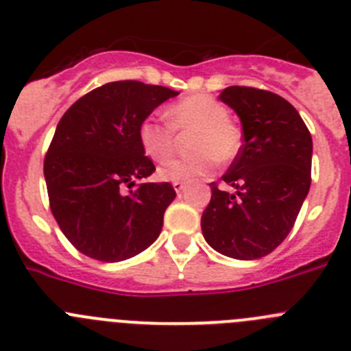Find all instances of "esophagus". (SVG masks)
Listing matches in <instances>:
<instances>
[{"mask_svg":"<svg viewBox=\"0 0 351 351\" xmlns=\"http://www.w3.org/2000/svg\"><path fill=\"white\" fill-rule=\"evenodd\" d=\"M173 189L176 191V194H182V192L185 191V185H183V183H180V182H175V183H173Z\"/></svg>","mask_w":351,"mask_h":351,"instance_id":"obj_1","label":"esophagus"}]
</instances>
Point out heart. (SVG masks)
Wrapping results in <instances>:
<instances>
[{"instance_id":"obj_1","label":"heart","mask_w":351,"mask_h":351,"mask_svg":"<svg viewBox=\"0 0 351 351\" xmlns=\"http://www.w3.org/2000/svg\"><path fill=\"white\" fill-rule=\"evenodd\" d=\"M169 127L156 119L142 121L138 126V142L143 154L154 162L169 159L176 145V133H191L189 150L194 152L186 159L169 160L157 169L162 182L189 183L211 175L216 159L228 162L239 154L242 145L241 131L228 121V109L209 95H192L169 106L165 112Z\"/></svg>"}]
</instances>
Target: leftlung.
Masks as SVG:
<instances>
[{"label":"left lung","mask_w":351,"mask_h":351,"mask_svg":"<svg viewBox=\"0 0 351 351\" xmlns=\"http://www.w3.org/2000/svg\"><path fill=\"white\" fill-rule=\"evenodd\" d=\"M220 100L241 119L244 143L221 176L234 194L211 185L202 235L220 254L258 260L287 237L308 195L312 135L298 110L271 91L230 86Z\"/></svg>","instance_id":"8db88e82"}]
</instances>
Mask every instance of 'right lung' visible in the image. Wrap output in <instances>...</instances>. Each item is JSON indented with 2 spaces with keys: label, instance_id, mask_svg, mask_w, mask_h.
I'll list each match as a JSON object with an SVG mask.
<instances>
[{
  "label": "right lung",
  "instance_id": "obj_1",
  "mask_svg": "<svg viewBox=\"0 0 351 351\" xmlns=\"http://www.w3.org/2000/svg\"><path fill=\"white\" fill-rule=\"evenodd\" d=\"M180 95L140 81H114L72 104L58 121L45 159L50 208L77 251L116 263L145 251L162 230L176 192L142 183L156 171L138 142V126Z\"/></svg>",
  "mask_w": 351,
  "mask_h": 351
}]
</instances>
